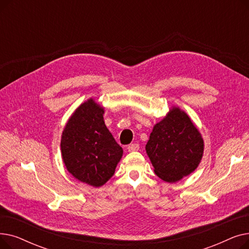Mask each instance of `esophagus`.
Masks as SVG:
<instances>
[{
  "label": "esophagus",
  "mask_w": 249,
  "mask_h": 249,
  "mask_svg": "<svg viewBox=\"0 0 249 249\" xmlns=\"http://www.w3.org/2000/svg\"><path fill=\"white\" fill-rule=\"evenodd\" d=\"M127 149H128V151H136L139 149V144L138 143H132V144L128 145Z\"/></svg>",
  "instance_id": "34e87169"
}]
</instances>
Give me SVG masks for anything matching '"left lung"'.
I'll return each mask as SVG.
<instances>
[{
	"label": "left lung",
	"instance_id": "obj_1",
	"mask_svg": "<svg viewBox=\"0 0 249 249\" xmlns=\"http://www.w3.org/2000/svg\"><path fill=\"white\" fill-rule=\"evenodd\" d=\"M145 149L155 175L164 181L176 182L198 167L204 140L190 117L174 107L154 125Z\"/></svg>",
	"mask_w": 249,
	"mask_h": 249
}]
</instances>
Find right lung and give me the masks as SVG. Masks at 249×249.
<instances>
[{
	"instance_id": "right-lung-1",
	"label": "right lung",
	"mask_w": 249,
	"mask_h": 249,
	"mask_svg": "<svg viewBox=\"0 0 249 249\" xmlns=\"http://www.w3.org/2000/svg\"><path fill=\"white\" fill-rule=\"evenodd\" d=\"M104 108L89 99L71 116L61 135V155L70 174L93 187L113 177L123 149L104 122Z\"/></svg>"
}]
</instances>
